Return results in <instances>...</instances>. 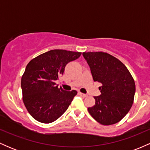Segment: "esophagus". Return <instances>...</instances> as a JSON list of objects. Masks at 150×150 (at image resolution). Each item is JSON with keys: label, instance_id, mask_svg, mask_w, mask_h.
<instances>
[{"label": "esophagus", "instance_id": "obj_1", "mask_svg": "<svg viewBox=\"0 0 150 150\" xmlns=\"http://www.w3.org/2000/svg\"><path fill=\"white\" fill-rule=\"evenodd\" d=\"M79 95H80L81 97H87V94H83V93H81V92H79L78 93Z\"/></svg>", "mask_w": 150, "mask_h": 150}]
</instances>
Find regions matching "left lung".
I'll list each match as a JSON object with an SVG mask.
<instances>
[{
  "mask_svg": "<svg viewBox=\"0 0 150 150\" xmlns=\"http://www.w3.org/2000/svg\"><path fill=\"white\" fill-rule=\"evenodd\" d=\"M90 68L93 80L102 84L101 95L94 97L95 104L88 108L90 115L104 125L118 123L133 104L135 85L122 62L104 52L82 53Z\"/></svg>",
  "mask_w": 150,
  "mask_h": 150,
  "instance_id": "obj_1",
  "label": "left lung"
}]
</instances>
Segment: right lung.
I'll list each match as a JSON object with an SVG mask.
<instances>
[{"label": "right lung", "mask_w": 150, "mask_h": 150, "mask_svg": "<svg viewBox=\"0 0 150 150\" xmlns=\"http://www.w3.org/2000/svg\"><path fill=\"white\" fill-rule=\"evenodd\" d=\"M80 52L54 49L30 61L22 77L23 102L34 119L44 123L57 120L71 104L76 90L58 88L56 81L65 65L80 56Z\"/></svg>", "instance_id": "right-lung-1"}]
</instances>
